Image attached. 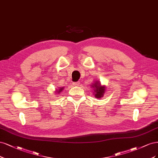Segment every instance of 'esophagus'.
<instances>
[{"label": "esophagus", "mask_w": 158, "mask_h": 158, "mask_svg": "<svg viewBox=\"0 0 158 158\" xmlns=\"http://www.w3.org/2000/svg\"><path fill=\"white\" fill-rule=\"evenodd\" d=\"M79 84H80L79 81H77V82H73V85L74 86H79Z\"/></svg>", "instance_id": "obj_1"}]
</instances>
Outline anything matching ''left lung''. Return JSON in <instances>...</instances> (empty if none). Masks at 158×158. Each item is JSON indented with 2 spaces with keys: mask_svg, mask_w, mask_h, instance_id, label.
Segmentation results:
<instances>
[{
  "mask_svg": "<svg viewBox=\"0 0 158 158\" xmlns=\"http://www.w3.org/2000/svg\"><path fill=\"white\" fill-rule=\"evenodd\" d=\"M91 86L93 89V93L96 98H100L104 96V94L106 91V86H102L98 81H94V83L91 85Z\"/></svg>",
  "mask_w": 158,
  "mask_h": 158,
  "instance_id": "1",
  "label": "left lung"
}]
</instances>
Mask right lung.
Listing matches in <instances>:
<instances>
[{
	"label": "right lung",
	"instance_id": "1",
	"mask_svg": "<svg viewBox=\"0 0 158 158\" xmlns=\"http://www.w3.org/2000/svg\"><path fill=\"white\" fill-rule=\"evenodd\" d=\"M63 89H64V87H61V88H60V89H58L57 90H56V93H58V94H60L63 90Z\"/></svg>",
	"mask_w": 158,
	"mask_h": 158
}]
</instances>
